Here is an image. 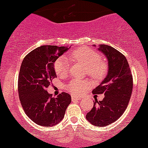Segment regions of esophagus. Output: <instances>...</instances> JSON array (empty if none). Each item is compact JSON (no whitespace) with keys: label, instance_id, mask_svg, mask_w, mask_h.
I'll return each mask as SVG.
<instances>
[{"label":"esophagus","instance_id":"34e87169","mask_svg":"<svg viewBox=\"0 0 148 148\" xmlns=\"http://www.w3.org/2000/svg\"><path fill=\"white\" fill-rule=\"evenodd\" d=\"M71 99L72 101H77V100H80V98H79V97H74V96H72L71 97Z\"/></svg>","mask_w":148,"mask_h":148}]
</instances>
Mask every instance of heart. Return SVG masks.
I'll list each match as a JSON object with an SVG mask.
<instances>
[{
	"label": "heart",
	"instance_id": "obj_1",
	"mask_svg": "<svg viewBox=\"0 0 148 148\" xmlns=\"http://www.w3.org/2000/svg\"><path fill=\"white\" fill-rule=\"evenodd\" d=\"M72 59L86 66V73L94 81H100L108 73L107 62L101 58L97 51L88 47H81L75 49L70 55ZM69 62L64 56L58 58L54 63V69L58 76L65 77L69 72ZM90 87L86 80H72L66 85L67 90L76 96H80Z\"/></svg>",
	"mask_w": 148,
	"mask_h": 148
}]
</instances>
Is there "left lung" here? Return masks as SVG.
Instances as JSON below:
<instances>
[{"label":"left lung","instance_id":"obj_1","mask_svg":"<svg viewBox=\"0 0 148 148\" xmlns=\"http://www.w3.org/2000/svg\"><path fill=\"white\" fill-rule=\"evenodd\" d=\"M99 50L108 58L109 71L92 93H103L105 97L102 101L93 102L86 119L93 125L103 127L116 122L125 111L132 93L133 77L124 55L107 45H101Z\"/></svg>","mask_w":148,"mask_h":148}]
</instances>
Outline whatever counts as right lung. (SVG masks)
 Listing matches in <instances>:
<instances>
[{"label":"right lung","mask_w":148,"mask_h":148,"mask_svg":"<svg viewBox=\"0 0 148 148\" xmlns=\"http://www.w3.org/2000/svg\"><path fill=\"white\" fill-rule=\"evenodd\" d=\"M69 48L42 45L26 55L18 76V93L25 113L39 125L53 126L63 119L71 102L63 92L54 98L46 91L51 80L56 77L54 63Z\"/></svg>","instance_id":"obj_1"}]
</instances>
